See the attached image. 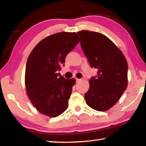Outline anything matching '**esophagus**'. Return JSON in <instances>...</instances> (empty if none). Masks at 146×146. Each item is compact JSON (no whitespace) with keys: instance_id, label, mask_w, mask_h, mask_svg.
Here are the masks:
<instances>
[{"instance_id":"obj_1","label":"esophagus","mask_w":146,"mask_h":146,"mask_svg":"<svg viewBox=\"0 0 146 146\" xmlns=\"http://www.w3.org/2000/svg\"><path fill=\"white\" fill-rule=\"evenodd\" d=\"M81 81V79H78V78H76V83H78Z\"/></svg>"}]
</instances>
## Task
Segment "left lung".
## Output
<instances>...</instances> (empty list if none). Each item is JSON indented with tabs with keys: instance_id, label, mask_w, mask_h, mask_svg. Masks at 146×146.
Listing matches in <instances>:
<instances>
[{
	"instance_id": "1",
	"label": "left lung",
	"mask_w": 146,
	"mask_h": 146,
	"mask_svg": "<svg viewBox=\"0 0 146 146\" xmlns=\"http://www.w3.org/2000/svg\"><path fill=\"white\" fill-rule=\"evenodd\" d=\"M83 52L97 74L91 77L85 99L90 107L106 111L115 104L127 86L128 65L120 49L107 36L89 31L77 33Z\"/></svg>"
}]
</instances>
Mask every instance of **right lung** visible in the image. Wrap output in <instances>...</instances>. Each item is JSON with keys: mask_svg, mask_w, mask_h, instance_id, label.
Masks as SVG:
<instances>
[{"mask_svg": "<svg viewBox=\"0 0 146 146\" xmlns=\"http://www.w3.org/2000/svg\"><path fill=\"white\" fill-rule=\"evenodd\" d=\"M79 42L75 33H56L40 41L29 54L26 66V88L31 102L41 113L56 117L67 109L76 80H66L58 71Z\"/></svg>", "mask_w": 146, "mask_h": 146, "instance_id": "right-lung-1", "label": "right lung"}]
</instances>
